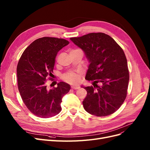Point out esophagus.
<instances>
[{"label": "esophagus", "instance_id": "34e87169", "mask_svg": "<svg viewBox=\"0 0 150 150\" xmlns=\"http://www.w3.org/2000/svg\"><path fill=\"white\" fill-rule=\"evenodd\" d=\"M80 87L79 86H71V88L72 89H79Z\"/></svg>", "mask_w": 150, "mask_h": 150}]
</instances>
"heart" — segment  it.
<instances>
[{"instance_id": "b5f03b06", "label": "heart", "mask_w": 150, "mask_h": 150, "mask_svg": "<svg viewBox=\"0 0 150 150\" xmlns=\"http://www.w3.org/2000/svg\"><path fill=\"white\" fill-rule=\"evenodd\" d=\"M79 74L74 73V72H69L64 76V79L67 82L72 84L78 83L79 81Z\"/></svg>"}]
</instances>
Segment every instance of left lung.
Returning <instances> with one entry per match:
<instances>
[{"instance_id": "obj_1", "label": "left lung", "mask_w": 150, "mask_h": 150, "mask_svg": "<svg viewBox=\"0 0 150 150\" xmlns=\"http://www.w3.org/2000/svg\"><path fill=\"white\" fill-rule=\"evenodd\" d=\"M70 39L83 50L89 62L85 79L93 81V86H81L87 91L83 101L84 110L96 116L112 114L125 101L128 86L129 71L123 50L102 33Z\"/></svg>"}]
</instances>
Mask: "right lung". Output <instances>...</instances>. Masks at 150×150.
I'll return each instance as SVG.
<instances>
[{
	"mask_svg": "<svg viewBox=\"0 0 150 150\" xmlns=\"http://www.w3.org/2000/svg\"><path fill=\"white\" fill-rule=\"evenodd\" d=\"M69 44L63 39H38L25 49L18 62V89L25 105L36 116L46 118L61 111L62 98L69 91L70 85L60 82L49 89L46 80L53 72L57 52Z\"/></svg>",
	"mask_w": 150,
	"mask_h": 150,
	"instance_id": "add662e5",
	"label": "right lung"
}]
</instances>
